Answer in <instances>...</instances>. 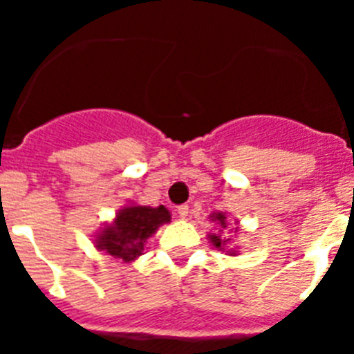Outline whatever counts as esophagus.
Masks as SVG:
<instances>
[{
  "instance_id": "1",
  "label": "esophagus",
  "mask_w": 354,
  "mask_h": 354,
  "mask_svg": "<svg viewBox=\"0 0 354 354\" xmlns=\"http://www.w3.org/2000/svg\"><path fill=\"white\" fill-rule=\"evenodd\" d=\"M177 214H179L180 220H184V218H187V214H189V207H187V205H179V207H177Z\"/></svg>"
}]
</instances>
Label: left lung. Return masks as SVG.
<instances>
[{
  "label": "left lung",
  "mask_w": 354,
  "mask_h": 354,
  "mask_svg": "<svg viewBox=\"0 0 354 354\" xmlns=\"http://www.w3.org/2000/svg\"><path fill=\"white\" fill-rule=\"evenodd\" d=\"M211 220L216 221L218 223V227H220V230L216 234H209V243H212V246L218 250H225L228 245L227 237L221 236V230L223 228H227V216H225V212H212L211 214ZM228 255H236V250H227Z\"/></svg>",
  "instance_id": "obj_1"
}]
</instances>
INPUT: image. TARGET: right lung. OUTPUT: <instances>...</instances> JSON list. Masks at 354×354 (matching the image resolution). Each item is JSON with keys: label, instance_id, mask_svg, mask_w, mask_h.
I'll list each match as a JSON object with an SVG mask.
<instances>
[{"label": "right lung", "instance_id": "add662e5", "mask_svg": "<svg viewBox=\"0 0 354 354\" xmlns=\"http://www.w3.org/2000/svg\"><path fill=\"white\" fill-rule=\"evenodd\" d=\"M170 220V211L165 205H126L117 212L113 223L106 225L97 234L95 248L124 262H133L142 255L152 234Z\"/></svg>", "mask_w": 354, "mask_h": 354}]
</instances>
